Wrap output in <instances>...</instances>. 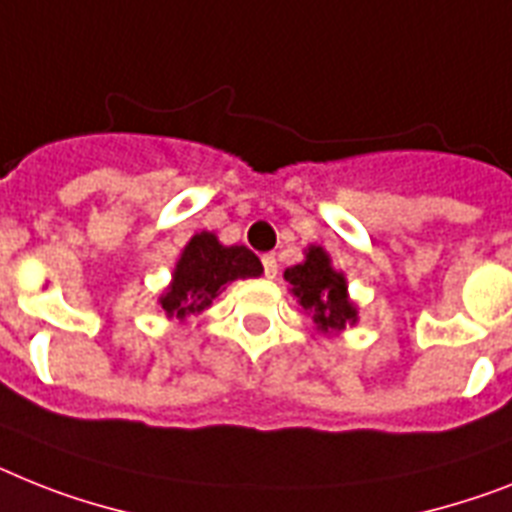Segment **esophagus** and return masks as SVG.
<instances>
[{
  "mask_svg": "<svg viewBox=\"0 0 512 512\" xmlns=\"http://www.w3.org/2000/svg\"><path fill=\"white\" fill-rule=\"evenodd\" d=\"M261 264H264V274H266V277H277V272H280V266H277V259H274V253H264V256H261Z\"/></svg>",
  "mask_w": 512,
  "mask_h": 512,
  "instance_id": "esophagus-1",
  "label": "esophagus"
}]
</instances>
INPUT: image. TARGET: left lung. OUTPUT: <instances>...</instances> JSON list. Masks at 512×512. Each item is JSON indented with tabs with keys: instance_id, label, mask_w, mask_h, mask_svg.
<instances>
[{
	"instance_id": "8db88e82",
	"label": "left lung",
	"mask_w": 512,
	"mask_h": 512,
	"mask_svg": "<svg viewBox=\"0 0 512 512\" xmlns=\"http://www.w3.org/2000/svg\"><path fill=\"white\" fill-rule=\"evenodd\" d=\"M290 293L298 298L303 311L311 314L319 332H342L358 322V308L348 298V282L332 266L322 246H311L306 261L285 269Z\"/></svg>"
}]
</instances>
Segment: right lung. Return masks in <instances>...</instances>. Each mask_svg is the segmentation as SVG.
<instances>
[{
    "label": "right lung",
    "mask_w": 512,
    "mask_h": 512,
    "mask_svg": "<svg viewBox=\"0 0 512 512\" xmlns=\"http://www.w3.org/2000/svg\"><path fill=\"white\" fill-rule=\"evenodd\" d=\"M259 256L246 246H222L214 232H196L172 272V285L159 298L170 319L201 314L230 282L259 277Z\"/></svg>",
    "instance_id": "add662e5"
}]
</instances>
